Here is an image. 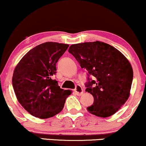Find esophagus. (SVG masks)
<instances>
[{"label":"esophagus","instance_id":"1","mask_svg":"<svg viewBox=\"0 0 146 146\" xmlns=\"http://www.w3.org/2000/svg\"><path fill=\"white\" fill-rule=\"evenodd\" d=\"M74 92L76 93V95H81L82 93H83V89H82L81 86L78 84V85L76 86V88H75L74 89Z\"/></svg>","mask_w":146,"mask_h":146}]
</instances>
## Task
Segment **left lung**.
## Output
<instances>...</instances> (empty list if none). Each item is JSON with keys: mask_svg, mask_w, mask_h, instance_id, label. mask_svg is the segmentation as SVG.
Wrapping results in <instances>:
<instances>
[{"mask_svg": "<svg viewBox=\"0 0 146 146\" xmlns=\"http://www.w3.org/2000/svg\"><path fill=\"white\" fill-rule=\"evenodd\" d=\"M68 52L88 71L85 91L94 102L87 110L103 118L115 114L130 94L133 72L128 59L116 48L100 41L72 44Z\"/></svg>", "mask_w": 146, "mask_h": 146, "instance_id": "8db88e82", "label": "left lung"}]
</instances>
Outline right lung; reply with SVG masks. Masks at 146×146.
Masks as SVG:
<instances>
[{
  "mask_svg": "<svg viewBox=\"0 0 146 146\" xmlns=\"http://www.w3.org/2000/svg\"><path fill=\"white\" fill-rule=\"evenodd\" d=\"M69 45L46 42L30 50L14 70L12 84L19 104L32 116L53 117L64 108L72 93L64 90L52 78L56 74V63Z\"/></svg>",
  "mask_w": 146,
  "mask_h": 146,
  "instance_id": "obj_1",
  "label": "right lung"
}]
</instances>
